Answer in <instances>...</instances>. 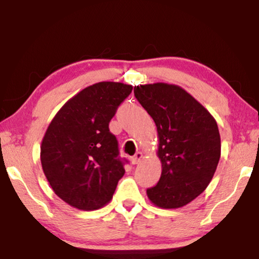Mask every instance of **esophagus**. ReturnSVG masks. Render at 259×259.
<instances>
[{"mask_svg": "<svg viewBox=\"0 0 259 259\" xmlns=\"http://www.w3.org/2000/svg\"><path fill=\"white\" fill-rule=\"evenodd\" d=\"M142 158H144V154H142L141 152H138L135 154V156L132 157V159H130V162H132V164H138V163L141 160Z\"/></svg>", "mask_w": 259, "mask_h": 259, "instance_id": "esophagus-1", "label": "esophagus"}]
</instances>
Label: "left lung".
<instances>
[{
	"label": "left lung",
	"instance_id": "1",
	"mask_svg": "<svg viewBox=\"0 0 259 259\" xmlns=\"http://www.w3.org/2000/svg\"><path fill=\"white\" fill-rule=\"evenodd\" d=\"M136 100L158 133L162 174L147 189L154 206L174 209L206 190L221 158V135L213 115L183 88L165 82L134 88Z\"/></svg>",
	"mask_w": 259,
	"mask_h": 259
}]
</instances>
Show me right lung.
Masks as SVG:
<instances>
[{"mask_svg":"<svg viewBox=\"0 0 259 259\" xmlns=\"http://www.w3.org/2000/svg\"><path fill=\"white\" fill-rule=\"evenodd\" d=\"M133 86L101 81L64 103L41 142V165L55 194L69 206L99 209L112 200L124 170L109 121Z\"/></svg>","mask_w":259,"mask_h":259,"instance_id":"right-lung-1","label":"right lung"}]
</instances>
